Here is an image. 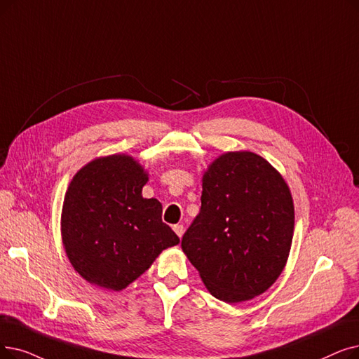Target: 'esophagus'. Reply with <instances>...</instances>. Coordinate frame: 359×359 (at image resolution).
I'll list each match as a JSON object with an SVG mask.
<instances>
[{"label": "esophagus", "instance_id": "34e87169", "mask_svg": "<svg viewBox=\"0 0 359 359\" xmlns=\"http://www.w3.org/2000/svg\"><path fill=\"white\" fill-rule=\"evenodd\" d=\"M173 230L176 231V235L182 239L183 233H184V227H183V224H176V226H173Z\"/></svg>", "mask_w": 359, "mask_h": 359}]
</instances>
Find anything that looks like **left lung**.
Segmentation results:
<instances>
[{
  "label": "left lung",
  "mask_w": 359,
  "mask_h": 359,
  "mask_svg": "<svg viewBox=\"0 0 359 359\" xmlns=\"http://www.w3.org/2000/svg\"><path fill=\"white\" fill-rule=\"evenodd\" d=\"M293 227V199L282 175L254 152H226L202 176L201 210L182 249L214 298L238 304L282 274Z\"/></svg>",
  "instance_id": "1"
}]
</instances>
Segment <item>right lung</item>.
Wrapping results in <instances>:
<instances>
[{"label": "right lung", "instance_id": "right-lung-1", "mask_svg": "<svg viewBox=\"0 0 359 359\" xmlns=\"http://www.w3.org/2000/svg\"><path fill=\"white\" fill-rule=\"evenodd\" d=\"M148 173L133 157L114 154L82 167L61 211V238L73 269L89 283L121 290L164 249L180 242L161 220L163 207L142 196Z\"/></svg>", "mask_w": 359, "mask_h": 359}]
</instances>
